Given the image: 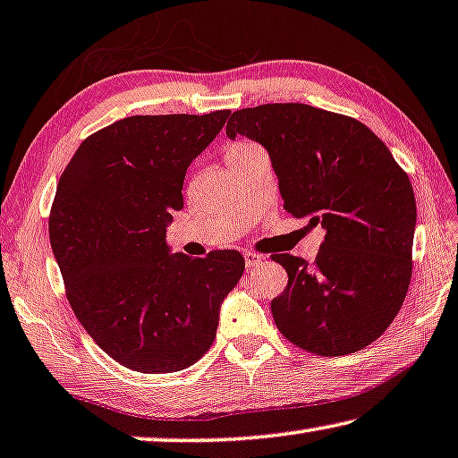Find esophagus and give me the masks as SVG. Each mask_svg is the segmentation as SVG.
<instances>
[{"mask_svg":"<svg viewBox=\"0 0 458 458\" xmlns=\"http://www.w3.org/2000/svg\"><path fill=\"white\" fill-rule=\"evenodd\" d=\"M243 259H245V266H248V268H253V266H258L259 262H262V256H259V253H253V251H245L243 253Z\"/></svg>","mask_w":458,"mask_h":458,"instance_id":"esophagus-1","label":"esophagus"}]
</instances>
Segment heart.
I'll return each instance as SVG.
<instances>
[{"mask_svg": "<svg viewBox=\"0 0 458 458\" xmlns=\"http://www.w3.org/2000/svg\"><path fill=\"white\" fill-rule=\"evenodd\" d=\"M259 151V147H256L250 140H235L233 145L229 147V153H227V159H237V157H245V156H251V153Z\"/></svg>", "mask_w": 458, "mask_h": 458, "instance_id": "1", "label": "heart"}]
</instances>
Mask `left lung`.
Wrapping results in <instances>:
<instances>
[{
	"mask_svg": "<svg viewBox=\"0 0 458 458\" xmlns=\"http://www.w3.org/2000/svg\"><path fill=\"white\" fill-rule=\"evenodd\" d=\"M268 151L284 208L326 231L313 266L276 253L288 284L272 315L288 342L344 356L375 342L411 280L416 196L386 145L356 118L307 104H262L231 114L227 137Z\"/></svg>",
	"mask_w": 458,
	"mask_h": 458,
	"instance_id": "8db88e82",
	"label": "left lung"
}]
</instances>
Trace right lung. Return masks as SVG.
Wrapping results in <instances>:
<instances>
[{
    "label": "right lung",
    "instance_id": "1",
    "mask_svg": "<svg viewBox=\"0 0 458 458\" xmlns=\"http://www.w3.org/2000/svg\"><path fill=\"white\" fill-rule=\"evenodd\" d=\"M229 114L123 118L83 140L61 175L48 237L69 305L126 369L161 375L194 364L242 278L235 250L188 258L165 242L188 165Z\"/></svg>",
    "mask_w": 458,
    "mask_h": 458
}]
</instances>
